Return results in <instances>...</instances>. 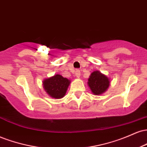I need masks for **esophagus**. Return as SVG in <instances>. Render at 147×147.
<instances>
[{"mask_svg":"<svg viewBox=\"0 0 147 147\" xmlns=\"http://www.w3.org/2000/svg\"><path fill=\"white\" fill-rule=\"evenodd\" d=\"M75 76L77 77V78H79V77H80V70H75Z\"/></svg>","mask_w":147,"mask_h":147,"instance_id":"obj_1","label":"esophagus"}]
</instances>
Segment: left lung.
I'll list each match as a JSON object with an SVG mask.
<instances>
[{"instance_id":"obj_1","label":"left lung","mask_w":147,"mask_h":147,"mask_svg":"<svg viewBox=\"0 0 147 147\" xmlns=\"http://www.w3.org/2000/svg\"><path fill=\"white\" fill-rule=\"evenodd\" d=\"M89 87L94 95H101L107 90L110 84L109 79L98 70L94 71L88 79Z\"/></svg>"}]
</instances>
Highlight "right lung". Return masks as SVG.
Masks as SVG:
<instances>
[{
	"mask_svg": "<svg viewBox=\"0 0 147 147\" xmlns=\"http://www.w3.org/2000/svg\"><path fill=\"white\" fill-rule=\"evenodd\" d=\"M70 82L60 75H56L43 81L45 92L53 98L60 99L65 95Z\"/></svg>",
	"mask_w": 147,
	"mask_h": 147,
	"instance_id": "add662e5",
	"label": "right lung"
}]
</instances>
